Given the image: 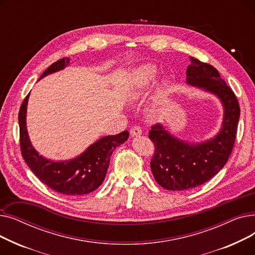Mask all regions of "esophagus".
Instances as JSON below:
<instances>
[{
	"label": "esophagus",
	"instance_id": "esophagus-1",
	"mask_svg": "<svg viewBox=\"0 0 255 255\" xmlns=\"http://www.w3.org/2000/svg\"><path fill=\"white\" fill-rule=\"evenodd\" d=\"M141 132L142 131H141V128L139 126H134V127H132L131 130H130V135L132 137H137V136L141 135Z\"/></svg>",
	"mask_w": 255,
	"mask_h": 255
}]
</instances>
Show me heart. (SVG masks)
<instances>
[{"instance_id":"heart-1","label":"heart","mask_w":255,"mask_h":255,"mask_svg":"<svg viewBox=\"0 0 255 255\" xmlns=\"http://www.w3.org/2000/svg\"><path fill=\"white\" fill-rule=\"evenodd\" d=\"M156 73L157 68L153 64H144L133 70L128 90V97L132 100H136L140 98L145 93V91L150 88L153 80L155 79ZM168 87L169 85L166 82H163L160 85L153 99V102L150 106V111L152 114H156L160 107H161L164 99L167 96Z\"/></svg>"}]
</instances>
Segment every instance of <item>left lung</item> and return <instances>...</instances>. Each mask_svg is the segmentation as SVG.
<instances>
[{
  "label": "left lung",
  "mask_w": 255,
  "mask_h": 255,
  "mask_svg": "<svg viewBox=\"0 0 255 255\" xmlns=\"http://www.w3.org/2000/svg\"><path fill=\"white\" fill-rule=\"evenodd\" d=\"M186 84L216 96L223 107V119L215 136L204 141H188L170 133L161 124L152 126L155 143L151 169L157 183L167 190L194 188L211 180L229 160L236 140L240 106L232 89L212 65L190 57Z\"/></svg>",
  "instance_id": "obj_1"
}]
</instances>
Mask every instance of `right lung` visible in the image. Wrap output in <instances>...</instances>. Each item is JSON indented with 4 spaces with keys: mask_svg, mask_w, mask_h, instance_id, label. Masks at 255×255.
<instances>
[{
    "mask_svg": "<svg viewBox=\"0 0 255 255\" xmlns=\"http://www.w3.org/2000/svg\"><path fill=\"white\" fill-rule=\"evenodd\" d=\"M69 62V58H63L51 64L39 79L63 70ZM29 96L30 94L23 100L18 114L20 149L26 164L40 181L59 193L84 195L96 190L105 179L114 150L128 139L129 132L123 131L117 135L103 136L89 145L82 154L69 160L55 161L47 159L35 150L26 129Z\"/></svg>",
    "mask_w": 255,
    "mask_h": 255,
    "instance_id": "right-lung-1",
    "label": "right lung"
}]
</instances>
